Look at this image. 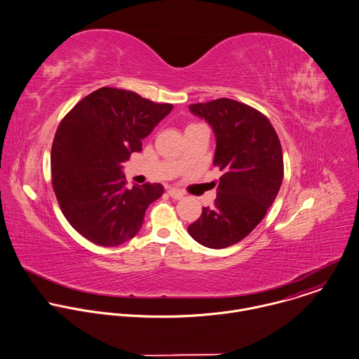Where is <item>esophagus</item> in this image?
I'll return each mask as SVG.
<instances>
[{"mask_svg": "<svg viewBox=\"0 0 359 359\" xmlns=\"http://www.w3.org/2000/svg\"><path fill=\"white\" fill-rule=\"evenodd\" d=\"M168 194L172 197V198H175V200H180V198H183V193L180 191V190H177V189H169L168 190Z\"/></svg>", "mask_w": 359, "mask_h": 359, "instance_id": "1", "label": "esophagus"}]
</instances>
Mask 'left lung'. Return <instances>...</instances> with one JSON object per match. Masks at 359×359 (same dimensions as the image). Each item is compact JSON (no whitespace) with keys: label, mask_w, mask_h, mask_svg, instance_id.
<instances>
[{"label":"left lung","mask_w":359,"mask_h":359,"mask_svg":"<svg viewBox=\"0 0 359 359\" xmlns=\"http://www.w3.org/2000/svg\"><path fill=\"white\" fill-rule=\"evenodd\" d=\"M189 109L211 126L214 165L224 175L214 207H203L187 231L200 245L224 249L245 239L274 203L284 177L283 148L269 118L248 104L222 97Z\"/></svg>","instance_id":"obj_1"}]
</instances>
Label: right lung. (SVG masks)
Wrapping results in <instances>:
<instances>
[{
  "instance_id": "obj_1",
  "label": "right lung",
  "mask_w": 359,
  "mask_h": 359,
  "mask_svg": "<svg viewBox=\"0 0 359 359\" xmlns=\"http://www.w3.org/2000/svg\"><path fill=\"white\" fill-rule=\"evenodd\" d=\"M173 109L135 92L100 88L60 123L51 147L53 189L60 208L83 238L113 248L133 239L161 183L126 187L123 163Z\"/></svg>"
}]
</instances>
